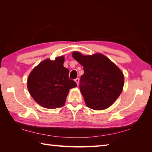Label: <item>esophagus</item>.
Segmentation results:
<instances>
[{
	"label": "esophagus",
	"instance_id": "obj_1",
	"mask_svg": "<svg viewBox=\"0 0 152 152\" xmlns=\"http://www.w3.org/2000/svg\"><path fill=\"white\" fill-rule=\"evenodd\" d=\"M79 81H80V80H79L78 78H77L75 79V82H76V83H77V85H78V86L79 84Z\"/></svg>",
	"mask_w": 152,
	"mask_h": 152
}]
</instances>
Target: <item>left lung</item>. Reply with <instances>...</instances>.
<instances>
[{"label":"left lung","instance_id":"1","mask_svg":"<svg viewBox=\"0 0 152 152\" xmlns=\"http://www.w3.org/2000/svg\"><path fill=\"white\" fill-rule=\"evenodd\" d=\"M72 56L83 66L80 89L86 105L97 110L110 106L124 87V76L120 69L101 53L83 56L75 51Z\"/></svg>","mask_w":152,"mask_h":152}]
</instances>
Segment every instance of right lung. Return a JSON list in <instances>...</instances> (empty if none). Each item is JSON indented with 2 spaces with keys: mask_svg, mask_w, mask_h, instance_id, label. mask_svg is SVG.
<instances>
[{
  "mask_svg": "<svg viewBox=\"0 0 152 152\" xmlns=\"http://www.w3.org/2000/svg\"><path fill=\"white\" fill-rule=\"evenodd\" d=\"M64 59L61 56L55 61H43L28 78L27 88L32 97L46 108L62 107L69 90L77 86L69 78V69L63 66Z\"/></svg>",
  "mask_w": 152,
  "mask_h": 152,
  "instance_id": "obj_1",
  "label": "right lung"
}]
</instances>
